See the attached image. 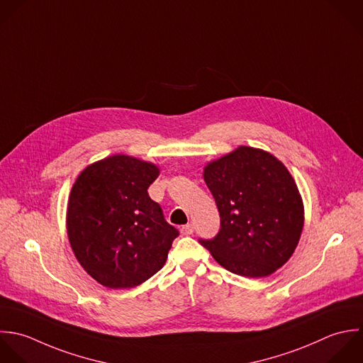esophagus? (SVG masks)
<instances>
[{"label": "esophagus", "instance_id": "obj_1", "mask_svg": "<svg viewBox=\"0 0 363 363\" xmlns=\"http://www.w3.org/2000/svg\"><path fill=\"white\" fill-rule=\"evenodd\" d=\"M181 233H182V235H185V236L192 235V233H194V226H192L191 223H188V225L182 226V228H181Z\"/></svg>", "mask_w": 363, "mask_h": 363}]
</instances>
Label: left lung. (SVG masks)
I'll return each mask as SVG.
<instances>
[{
  "label": "left lung",
  "instance_id": "8db88e82",
  "mask_svg": "<svg viewBox=\"0 0 363 363\" xmlns=\"http://www.w3.org/2000/svg\"><path fill=\"white\" fill-rule=\"evenodd\" d=\"M203 179L219 215L220 230L199 240L226 270L267 277L293 256L304 228V203L286 165L247 145L208 162Z\"/></svg>",
  "mask_w": 363,
  "mask_h": 363
}]
</instances>
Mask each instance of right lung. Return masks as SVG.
I'll list each match as a JSON object with an SVG mask.
<instances>
[{"label": "right lung", "instance_id": "1", "mask_svg": "<svg viewBox=\"0 0 363 363\" xmlns=\"http://www.w3.org/2000/svg\"><path fill=\"white\" fill-rule=\"evenodd\" d=\"M160 168L116 154L87 165L76 178L66 212L74 257L104 287L131 289L167 262L179 235L147 189Z\"/></svg>", "mask_w": 363, "mask_h": 363}]
</instances>
